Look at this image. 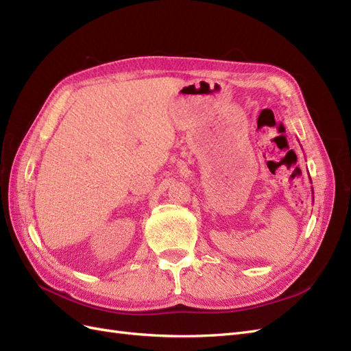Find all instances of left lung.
<instances>
[{
  "label": "left lung",
  "instance_id": "1",
  "mask_svg": "<svg viewBox=\"0 0 351 351\" xmlns=\"http://www.w3.org/2000/svg\"><path fill=\"white\" fill-rule=\"evenodd\" d=\"M312 192H313V190H312Z\"/></svg>",
  "mask_w": 351,
  "mask_h": 351
}]
</instances>
